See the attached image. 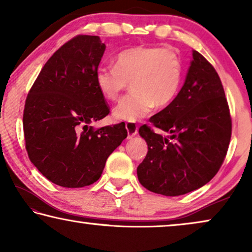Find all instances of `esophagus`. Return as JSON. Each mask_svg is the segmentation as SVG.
Listing matches in <instances>:
<instances>
[{
	"label": "esophagus",
	"mask_w": 252,
	"mask_h": 252,
	"mask_svg": "<svg viewBox=\"0 0 252 252\" xmlns=\"http://www.w3.org/2000/svg\"><path fill=\"white\" fill-rule=\"evenodd\" d=\"M125 127H126V129H127V134H128V137L129 138L135 136V135L137 134L138 127H137L136 124H134V123H126Z\"/></svg>",
	"instance_id": "obj_1"
}]
</instances>
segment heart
Returning a JSON list of instances; mask_svg holds the SVG:
<instances>
[{"mask_svg":"<svg viewBox=\"0 0 252 252\" xmlns=\"http://www.w3.org/2000/svg\"><path fill=\"white\" fill-rule=\"evenodd\" d=\"M183 79V63L175 51L161 46H137L117 54L116 65H100L95 83L102 96L115 101L130 83L132 94L119 102L112 115L135 123L157 107L173 102Z\"/></svg>","mask_w":252,"mask_h":252,"instance_id":"b5f03b06","label":"heart"}]
</instances>
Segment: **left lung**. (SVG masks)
<instances>
[{"instance_id":"obj_1","label":"left lung","mask_w":252,"mask_h":252,"mask_svg":"<svg viewBox=\"0 0 252 252\" xmlns=\"http://www.w3.org/2000/svg\"><path fill=\"white\" fill-rule=\"evenodd\" d=\"M184 85L171 103L152 116L138 133L148 153L137 167L140 183L167 196L182 195L207 184L223 163L232 119L220 78L198 51H193Z\"/></svg>"}]
</instances>
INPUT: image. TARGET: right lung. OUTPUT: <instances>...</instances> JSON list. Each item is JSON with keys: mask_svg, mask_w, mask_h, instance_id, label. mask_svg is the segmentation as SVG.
<instances>
[{"mask_svg": "<svg viewBox=\"0 0 252 252\" xmlns=\"http://www.w3.org/2000/svg\"><path fill=\"white\" fill-rule=\"evenodd\" d=\"M104 50L99 36H76L47 60L27 95L23 122L28 157L60 187L96 182L108 157L127 137L124 123L90 126L109 114L95 83Z\"/></svg>", "mask_w": 252, "mask_h": 252, "instance_id": "right-lung-1", "label": "right lung"}]
</instances>
